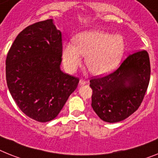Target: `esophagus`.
I'll return each mask as SVG.
<instances>
[{
    "instance_id": "1",
    "label": "esophagus",
    "mask_w": 158,
    "mask_h": 158,
    "mask_svg": "<svg viewBox=\"0 0 158 158\" xmlns=\"http://www.w3.org/2000/svg\"><path fill=\"white\" fill-rule=\"evenodd\" d=\"M86 83H87V80H85V79H81L79 80V84H80V85H84Z\"/></svg>"
}]
</instances>
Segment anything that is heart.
I'll list each match as a JSON object with an SVG mask.
<instances>
[{
	"label": "heart",
	"instance_id": "heart-1",
	"mask_svg": "<svg viewBox=\"0 0 158 158\" xmlns=\"http://www.w3.org/2000/svg\"><path fill=\"white\" fill-rule=\"evenodd\" d=\"M125 51L123 37L101 30H90L79 34L74 38V45L63 46V63L67 71L73 72L80 66L82 57L91 73L107 75L120 64Z\"/></svg>",
	"mask_w": 158,
	"mask_h": 158
}]
</instances>
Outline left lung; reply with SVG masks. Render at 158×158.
Here are the masks:
<instances>
[{
    "label": "left lung",
    "mask_w": 158,
    "mask_h": 158,
    "mask_svg": "<svg viewBox=\"0 0 158 158\" xmlns=\"http://www.w3.org/2000/svg\"><path fill=\"white\" fill-rule=\"evenodd\" d=\"M150 62L146 50L129 54L116 71L92 77L91 106L101 120L116 123L126 119L140 106L150 79Z\"/></svg>",
    "instance_id": "obj_1"
}]
</instances>
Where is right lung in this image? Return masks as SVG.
<instances>
[{"label": "right lung", "mask_w": 158, "mask_h": 158, "mask_svg": "<svg viewBox=\"0 0 158 158\" xmlns=\"http://www.w3.org/2000/svg\"><path fill=\"white\" fill-rule=\"evenodd\" d=\"M62 34L52 19L24 29L8 52L5 72L8 88L22 112L38 122L56 117L79 78L60 70Z\"/></svg>", "instance_id": "1"}]
</instances>
